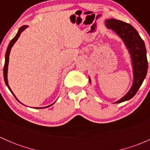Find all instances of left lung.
Returning <instances> with one entry per match:
<instances>
[{
  "instance_id": "left-lung-1",
  "label": "left lung",
  "mask_w": 150,
  "mask_h": 150,
  "mask_svg": "<svg viewBox=\"0 0 150 150\" xmlns=\"http://www.w3.org/2000/svg\"><path fill=\"white\" fill-rule=\"evenodd\" d=\"M105 25L108 29L115 32L123 40L132 60L134 81L129 91L115 103H121L134 97L142 86L148 69V62L146 59V51L144 43L139 35L138 32L130 24L115 19H107ZM91 83V79L89 78Z\"/></svg>"
}]
</instances>
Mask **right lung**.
Listing matches in <instances>:
<instances>
[{
  "instance_id": "1",
  "label": "right lung",
  "mask_w": 150,
  "mask_h": 150,
  "mask_svg": "<svg viewBox=\"0 0 150 150\" xmlns=\"http://www.w3.org/2000/svg\"><path fill=\"white\" fill-rule=\"evenodd\" d=\"M28 25H24V26H22L19 29V30H18V33L16 35V36H15L14 38H13V39H12L10 41L9 44H8V48H7V50H6V57H5V64H4V81H5V83H6V85L7 86V87L8 88V89L10 90V91L12 93H13V92L11 91V90L9 86H8V79H7V73H8V60H9V54H10V51H11V49L12 46H13V44H14L15 43H16V40H18V38H19V37L20 36L21 33H22V32L24 31V30H25L26 28H28ZM13 95L14 96V97L16 98V96H15V95L13 94ZM52 104H51V105L48 106V107H41V108H46V107H50V106H51Z\"/></svg>"
}]
</instances>
